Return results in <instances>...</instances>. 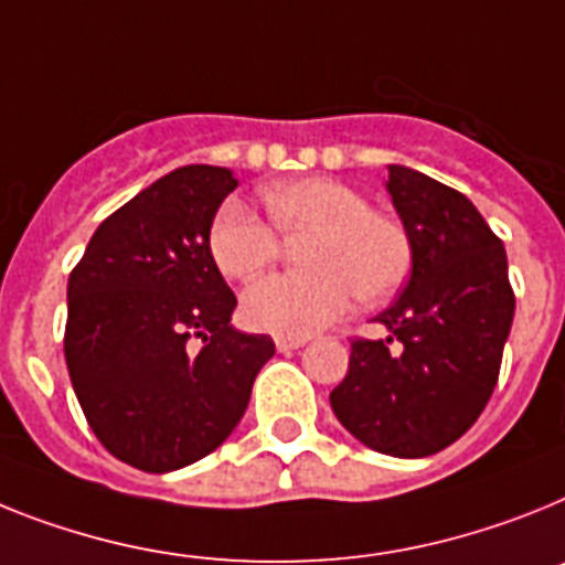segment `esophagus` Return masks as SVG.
Masks as SVG:
<instances>
[{
	"label": "esophagus",
	"mask_w": 565,
	"mask_h": 565,
	"mask_svg": "<svg viewBox=\"0 0 565 565\" xmlns=\"http://www.w3.org/2000/svg\"><path fill=\"white\" fill-rule=\"evenodd\" d=\"M307 341H310L307 335H278V339H275V348L281 350V353H287V350L305 348Z\"/></svg>",
	"instance_id": "obj_1"
}]
</instances>
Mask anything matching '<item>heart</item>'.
Here are the masks:
<instances>
[{"mask_svg":"<svg viewBox=\"0 0 565 565\" xmlns=\"http://www.w3.org/2000/svg\"><path fill=\"white\" fill-rule=\"evenodd\" d=\"M260 198L284 238L307 235L301 244L307 269L269 275L244 292L241 316L253 330L310 335L339 319L353 296L376 305L405 284L411 273L405 226L371 212L367 198L348 183L333 178L287 180L267 186ZM274 231L244 201H224L210 224L215 267L235 281L255 278L281 249Z\"/></svg>","mask_w":565,"mask_h":565,"instance_id":"b5f03b06","label":"heart"}]
</instances>
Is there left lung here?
Masks as SVG:
<instances>
[{"mask_svg":"<svg viewBox=\"0 0 565 565\" xmlns=\"http://www.w3.org/2000/svg\"><path fill=\"white\" fill-rule=\"evenodd\" d=\"M385 186L411 238V281L376 316L391 335L350 344L330 405L362 445L419 459L457 443L491 399L514 290L502 241L466 194L407 166H387Z\"/></svg>","mask_w":565,"mask_h":565,"instance_id":"left-lung-1","label":"left lung"}]
</instances>
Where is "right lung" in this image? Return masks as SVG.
<instances>
[{
	"instance_id": "obj_1",
	"label": "right lung",
	"mask_w": 565,
	"mask_h": 565,
	"mask_svg": "<svg viewBox=\"0 0 565 565\" xmlns=\"http://www.w3.org/2000/svg\"><path fill=\"white\" fill-rule=\"evenodd\" d=\"M235 186L224 166L174 169L108 215L71 269V385L106 451L140 471L215 451L275 353L269 335L230 324L238 301L210 255Z\"/></svg>"
}]
</instances>
